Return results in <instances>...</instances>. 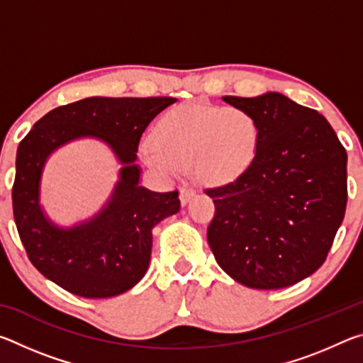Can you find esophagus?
Wrapping results in <instances>:
<instances>
[{
    "mask_svg": "<svg viewBox=\"0 0 363 363\" xmlns=\"http://www.w3.org/2000/svg\"><path fill=\"white\" fill-rule=\"evenodd\" d=\"M194 195H195V189H194V187H189V186L182 187V189H181V195H179L181 203H182V205H186L187 201H189L190 199H192Z\"/></svg>",
    "mask_w": 363,
    "mask_h": 363,
    "instance_id": "1",
    "label": "esophagus"
}]
</instances>
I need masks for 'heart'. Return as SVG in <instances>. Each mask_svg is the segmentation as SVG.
Wrapping results in <instances>:
<instances>
[{"label": "heart", "instance_id": "obj_1", "mask_svg": "<svg viewBox=\"0 0 363 363\" xmlns=\"http://www.w3.org/2000/svg\"><path fill=\"white\" fill-rule=\"evenodd\" d=\"M257 147L259 126L247 110L187 102L158 116L143 153L160 173L192 168L200 181L220 186L247 173Z\"/></svg>", "mask_w": 363, "mask_h": 363}]
</instances>
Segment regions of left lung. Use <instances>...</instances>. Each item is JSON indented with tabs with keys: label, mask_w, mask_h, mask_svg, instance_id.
Returning <instances> with one entry per match:
<instances>
[{
	"label": "left lung",
	"mask_w": 363,
	"mask_h": 363,
	"mask_svg": "<svg viewBox=\"0 0 363 363\" xmlns=\"http://www.w3.org/2000/svg\"><path fill=\"white\" fill-rule=\"evenodd\" d=\"M259 126L247 173L206 189L214 201L208 243L238 284L277 290L322 266L347 203V153L325 116L279 93L225 96Z\"/></svg>",
	"instance_id": "left-lung-1"
}]
</instances>
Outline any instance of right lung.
Segmentation results:
<instances>
[{
  "label": "right lung",
  "mask_w": 363,
  "mask_h": 363,
  "mask_svg": "<svg viewBox=\"0 0 363 363\" xmlns=\"http://www.w3.org/2000/svg\"><path fill=\"white\" fill-rule=\"evenodd\" d=\"M174 97H88L46 113L21 140L12 186V213L30 262L54 284L82 298H112L144 277L150 262L152 229L179 211V192L139 186L134 164L149 123ZM99 137L125 167L113 200L89 223L64 231L40 213L38 189L49 152L72 138Z\"/></svg>",
  "instance_id": "right-lung-1"
}]
</instances>
